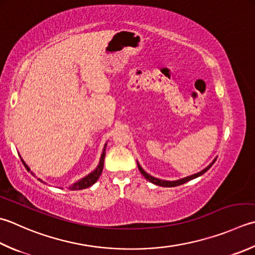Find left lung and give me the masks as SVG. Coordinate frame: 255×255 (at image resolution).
I'll return each instance as SVG.
<instances>
[{
    "label": "left lung",
    "instance_id": "1",
    "mask_svg": "<svg viewBox=\"0 0 255 255\" xmlns=\"http://www.w3.org/2000/svg\"><path fill=\"white\" fill-rule=\"evenodd\" d=\"M214 161H216V160H214ZM214 161H213L212 163L209 164V166H208L206 169H203L202 171L198 172V173H194V174H192V176H190V177H186V178L180 179V180H177V181H166V180H160V179L154 178V177L150 176V174H148L146 171H144L143 169L140 167V164H139V163H138V169H139V171H140V172L142 173V176H143L144 178H146L148 181H150V182H152V183H154V184H157V186H161V187H177V186H180V184H183V183H186V182H188V181L192 180V179H194V178L200 177L201 174H203L204 172L208 171L209 169L211 168V166L214 163Z\"/></svg>",
    "mask_w": 255,
    "mask_h": 255
}]
</instances>
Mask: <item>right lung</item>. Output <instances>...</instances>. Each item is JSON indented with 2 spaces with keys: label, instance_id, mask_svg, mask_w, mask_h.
I'll list each match as a JSON object with an SVG mask.
<instances>
[{
  "label": "right lung",
  "instance_id": "obj_1",
  "mask_svg": "<svg viewBox=\"0 0 255 255\" xmlns=\"http://www.w3.org/2000/svg\"><path fill=\"white\" fill-rule=\"evenodd\" d=\"M105 154H106V144H105L104 151H103V153H102V158H101V161H99L98 167H97L96 169H95V170H94L92 173H89L88 176L83 178L82 180H79L78 182L73 184L72 187H69V189H72V190H82V189H85V188H88V187L93 186V184L98 180V178L101 177V174H102V172H103ZM22 162L24 163L25 168H26L27 170L29 171V168L26 166V163H25L23 160H22Z\"/></svg>",
  "mask_w": 255,
  "mask_h": 255
}]
</instances>
